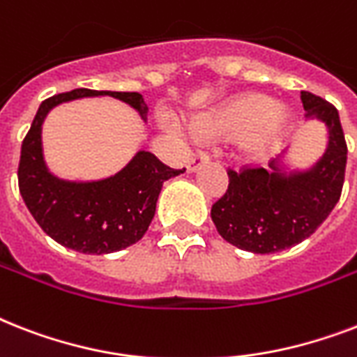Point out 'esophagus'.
<instances>
[{
    "label": "esophagus",
    "instance_id": "obj_1",
    "mask_svg": "<svg viewBox=\"0 0 357 357\" xmlns=\"http://www.w3.org/2000/svg\"><path fill=\"white\" fill-rule=\"evenodd\" d=\"M207 161H209V155H207L206 151L198 150L195 155H192V159L189 161V172H196V170H198V168Z\"/></svg>",
    "mask_w": 357,
    "mask_h": 357
}]
</instances>
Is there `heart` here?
<instances>
[{
	"mask_svg": "<svg viewBox=\"0 0 357 357\" xmlns=\"http://www.w3.org/2000/svg\"><path fill=\"white\" fill-rule=\"evenodd\" d=\"M291 123L293 114L287 109L276 107L274 100L261 94H246L211 113L200 114L195 120V129L202 137L243 139V159L259 162L276 150Z\"/></svg>",
	"mask_w": 357,
	"mask_h": 357,
	"instance_id": "obj_1",
	"label": "heart"
}]
</instances>
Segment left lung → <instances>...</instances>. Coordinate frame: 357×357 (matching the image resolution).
Segmentation results:
<instances>
[{
	"mask_svg": "<svg viewBox=\"0 0 357 357\" xmlns=\"http://www.w3.org/2000/svg\"><path fill=\"white\" fill-rule=\"evenodd\" d=\"M307 119L328 126L326 153L304 172L283 174L272 162L228 168L229 185L211 207V218L224 241L254 254H274L315 234L341 198L347 168L344 140L337 109L307 91L300 92Z\"/></svg>",
	"mask_w": 357,
	"mask_h": 357,
	"instance_id": "obj_1",
	"label": "left lung"
}]
</instances>
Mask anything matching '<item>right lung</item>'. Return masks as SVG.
Here are the masks:
<instances>
[{"label": "right lung", "instance_id": "add662e5", "mask_svg": "<svg viewBox=\"0 0 357 357\" xmlns=\"http://www.w3.org/2000/svg\"><path fill=\"white\" fill-rule=\"evenodd\" d=\"M113 96L139 111L148 105L139 92L75 89L40 103L22 142L18 187L25 206L53 241L81 254H113L142 238L155 215V204L167 179L179 176L150 151H139L119 174L100 181H64L47 170L42 155V122L55 105L77 98Z\"/></svg>", "mask_w": 357, "mask_h": 357}]
</instances>
